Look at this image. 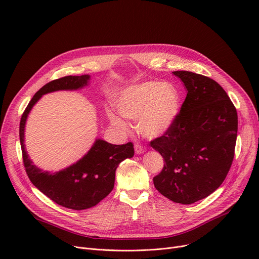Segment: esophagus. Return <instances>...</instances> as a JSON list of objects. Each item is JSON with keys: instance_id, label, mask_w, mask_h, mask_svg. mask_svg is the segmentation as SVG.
<instances>
[{"instance_id": "esophagus-1", "label": "esophagus", "mask_w": 259, "mask_h": 259, "mask_svg": "<svg viewBox=\"0 0 259 259\" xmlns=\"http://www.w3.org/2000/svg\"><path fill=\"white\" fill-rule=\"evenodd\" d=\"M134 149H135V153L137 154H142L146 151V148L143 147L141 144H135Z\"/></svg>"}]
</instances>
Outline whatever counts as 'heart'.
<instances>
[{
    "label": "heart",
    "instance_id": "b5f03b06",
    "mask_svg": "<svg viewBox=\"0 0 259 259\" xmlns=\"http://www.w3.org/2000/svg\"><path fill=\"white\" fill-rule=\"evenodd\" d=\"M116 106L120 115L137 120V128L143 137L154 139L165 133L178 117L181 93L169 83L145 81L122 91ZM110 119L114 126L125 128L124 121L116 115L110 114Z\"/></svg>",
    "mask_w": 259,
    "mask_h": 259
}]
</instances>
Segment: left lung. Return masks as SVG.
I'll return each mask as SVG.
<instances>
[{"mask_svg": "<svg viewBox=\"0 0 259 259\" xmlns=\"http://www.w3.org/2000/svg\"><path fill=\"white\" fill-rule=\"evenodd\" d=\"M173 73L188 92L173 125L150 142L165 162L153 183L170 200L191 205L227 178L235 153L237 112L214 79L190 71Z\"/></svg>", "mask_w": 259, "mask_h": 259, "instance_id": "obj_1", "label": "left lung"}]
</instances>
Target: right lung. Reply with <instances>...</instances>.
Returning a JSON list of instances; mask_svg holds the SVG:
<instances>
[{
	"label": "right lung",
	"instance_id": "obj_1",
	"mask_svg": "<svg viewBox=\"0 0 259 259\" xmlns=\"http://www.w3.org/2000/svg\"><path fill=\"white\" fill-rule=\"evenodd\" d=\"M89 79L90 76L84 74L68 75L49 81L33 95L20 121L23 164L30 182L58 205L72 210H85L97 206L112 191L115 170L120 161L134 155L133 144L129 142L125 145H112L97 140L89 152L74 165L49 173L36 168L28 158L24 146V130L28 113L43 94L83 88Z\"/></svg>",
	"mask_w": 259,
	"mask_h": 259
}]
</instances>
